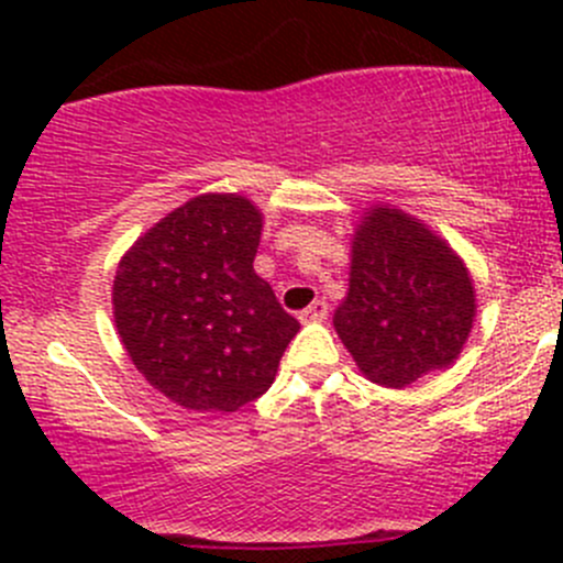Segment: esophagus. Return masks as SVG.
<instances>
[{"label":"esophagus","instance_id":"1","mask_svg":"<svg viewBox=\"0 0 563 563\" xmlns=\"http://www.w3.org/2000/svg\"><path fill=\"white\" fill-rule=\"evenodd\" d=\"M327 316H329V305L323 302V299H316V302L310 305L308 310H302V313H299V321H302V323H318V321H323Z\"/></svg>","mask_w":563,"mask_h":563}]
</instances>
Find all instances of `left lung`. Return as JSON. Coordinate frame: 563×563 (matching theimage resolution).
<instances>
[{"label": "left lung", "mask_w": 563, "mask_h": 563, "mask_svg": "<svg viewBox=\"0 0 563 563\" xmlns=\"http://www.w3.org/2000/svg\"><path fill=\"white\" fill-rule=\"evenodd\" d=\"M476 288L457 250L424 220L376 201L351 234L349 291L334 332L367 382L402 389L468 343Z\"/></svg>", "instance_id": "1"}]
</instances>
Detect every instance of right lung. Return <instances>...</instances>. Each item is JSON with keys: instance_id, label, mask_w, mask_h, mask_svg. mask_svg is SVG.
I'll list each match as a JSON object with an SVG mask.
<instances>
[{"instance_id": "right-lung-1", "label": "right lung", "mask_w": 563, "mask_h": 563, "mask_svg": "<svg viewBox=\"0 0 563 563\" xmlns=\"http://www.w3.org/2000/svg\"><path fill=\"white\" fill-rule=\"evenodd\" d=\"M264 212L240 192H201L119 258L117 334L135 371L187 411L231 413L272 387L299 321L255 275Z\"/></svg>"}]
</instances>
